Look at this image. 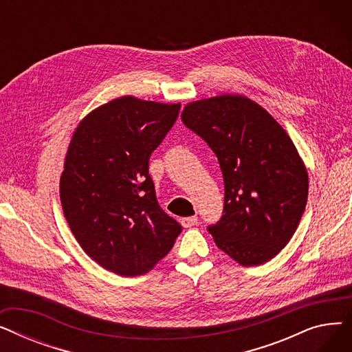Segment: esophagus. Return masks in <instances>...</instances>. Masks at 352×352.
<instances>
[{
    "label": "esophagus",
    "instance_id": "34e87169",
    "mask_svg": "<svg viewBox=\"0 0 352 352\" xmlns=\"http://www.w3.org/2000/svg\"><path fill=\"white\" fill-rule=\"evenodd\" d=\"M197 223H198V218H197L195 215H192V217H186V218L181 219V224H182L184 227H186V228H191V227L197 226Z\"/></svg>",
    "mask_w": 352,
    "mask_h": 352
}]
</instances>
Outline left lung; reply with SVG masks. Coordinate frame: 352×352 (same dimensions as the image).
I'll return each mask as SVG.
<instances>
[{
  "label": "left lung",
  "instance_id": "1",
  "mask_svg": "<svg viewBox=\"0 0 352 352\" xmlns=\"http://www.w3.org/2000/svg\"><path fill=\"white\" fill-rule=\"evenodd\" d=\"M181 120L208 144L223 171V217L208 226L217 247L244 267L270 261L288 244L307 206L308 174L294 142L243 96L190 102Z\"/></svg>",
  "mask_w": 352,
  "mask_h": 352
}]
</instances>
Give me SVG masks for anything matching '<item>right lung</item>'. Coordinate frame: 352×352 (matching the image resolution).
I'll return each instance as SVG.
<instances>
[{"instance_id": "add662e5", "label": "right lung", "mask_w": 352, "mask_h": 352, "mask_svg": "<svg viewBox=\"0 0 352 352\" xmlns=\"http://www.w3.org/2000/svg\"><path fill=\"white\" fill-rule=\"evenodd\" d=\"M179 108L126 96L91 111L74 131L60 179L63 211L82 250L111 272L150 271L182 231L158 206L148 174Z\"/></svg>"}]
</instances>
